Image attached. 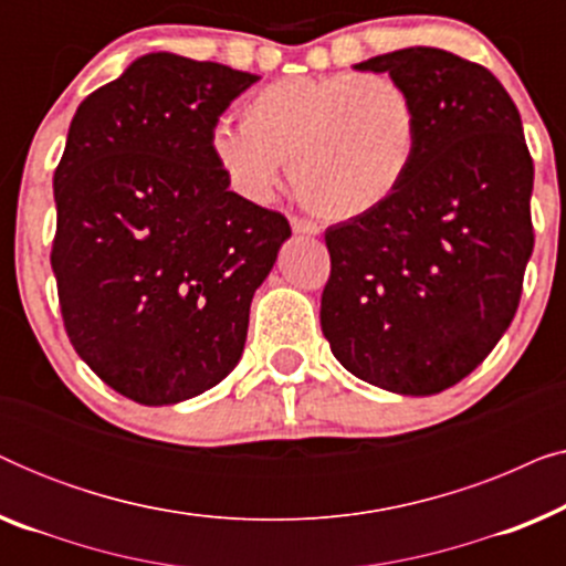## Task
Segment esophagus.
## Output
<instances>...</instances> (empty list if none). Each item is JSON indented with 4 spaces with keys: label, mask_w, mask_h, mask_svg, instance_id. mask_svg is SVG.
<instances>
[{
    "label": "esophagus",
    "mask_w": 566,
    "mask_h": 566,
    "mask_svg": "<svg viewBox=\"0 0 566 566\" xmlns=\"http://www.w3.org/2000/svg\"><path fill=\"white\" fill-rule=\"evenodd\" d=\"M291 229L296 231V234H306V237H314V234H319V227H316L314 221L298 219V216H293V219H291Z\"/></svg>",
    "instance_id": "34e87169"
}]
</instances>
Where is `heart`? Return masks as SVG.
Listing matches in <instances>:
<instances>
[{
    "mask_svg": "<svg viewBox=\"0 0 566 566\" xmlns=\"http://www.w3.org/2000/svg\"><path fill=\"white\" fill-rule=\"evenodd\" d=\"M216 167L239 196L265 203L291 177L327 221L368 216L397 196L420 149V111L386 74L291 76L242 103V126L216 123Z\"/></svg>",
    "mask_w": 566,
    "mask_h": 566,
    "instance_id": "1",
    "label": "heart"
}]
</instances>
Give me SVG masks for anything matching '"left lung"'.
<instances>
[{"mask_svg": "<svg viewBox=\"0 0 566 566\" xmlns=\"http://www.w3.org/2000/svg\"><path fill=\"white\" fill-rule=\"evenodd\" d=\"M355 69L412 92L420 149L389 203L324 231L322 332L360 381L430 397L467 378L513 322L533 252V159L490 69L430 45Z\"/></svg>", "mask_w": 566, "mask_h": 566, "instance_id": "1", "label": "left lung"}]
</instances>
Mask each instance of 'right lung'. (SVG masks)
<instances>
[{"mask_svg": "<svg viewBox=\"0 0 566 566\" xmlns=\"http://www.w3.org/2000/svg\"><path fill=\"white\" fill-rule=\"evenodd\" d=\"M260 76L138 56L82 99L53 175L51 268L66 335L123 397L177 405L242 358L254 291L291 237L229 190L208 138Z\"/></svg>", "mask_w": 566, "mask_h": 566, "instance_id": "right-lung-1", "label": "right lung"}]
</instances>
